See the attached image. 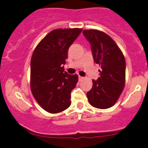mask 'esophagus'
Wrapping results in <instances>:
<instances>
[{"label": "esophagus", "mask_w": 148, "mask_h": 148, "mask_svg": "<svg viewBox=\"0 0 148 148\" xmlns=\"http://www.w3.org/2000/svg\"><path fill=\"white\" fill-rule=\"evenodd\" d=\"M83 79H84V77H81V76H79V81H82V80H83Z\"/></svg>", "instance_id": "1"}]
</instances>
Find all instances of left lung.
<instances>
[{"mask_svg":"<svg viewBox=\"0 0 148 148\" xmlns=\"http://www.w3.org/2000/svg\"><path fill=\"white\" fill-rule=\"evenodd\" d=\"M90 43L94 60L99 65L100 77L92 80V88L86 93L89 104L98 109L112 107L125 84V59L114 40L99 30H84Z\"/></svg>","mask_w":148,"mask_h":148,"instance_id":"obj_1","label":"left lung"}]
</instances>
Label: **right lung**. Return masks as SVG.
I'll list each match as a JSON object with an SVG mask.
<instances>
[{
    "mask_svg": "<svg viewBox=\"0 0 148 148\" xmlns=\"http://www.w3.org/2000/svg\"><path fill=\"white\" fill-rule=\"evenodd\" d=\"M82 28H58L38 44L31 60L30 86L41 108L51 114L62 112L71 104V92L78 82L77 74L64 71L68 49Z\"/></svg>",
    "mask_w": 148,
    "mask_h": 148,
    "instance_id": "add662e5",
    "label": "right lung"
}]
</instances>
